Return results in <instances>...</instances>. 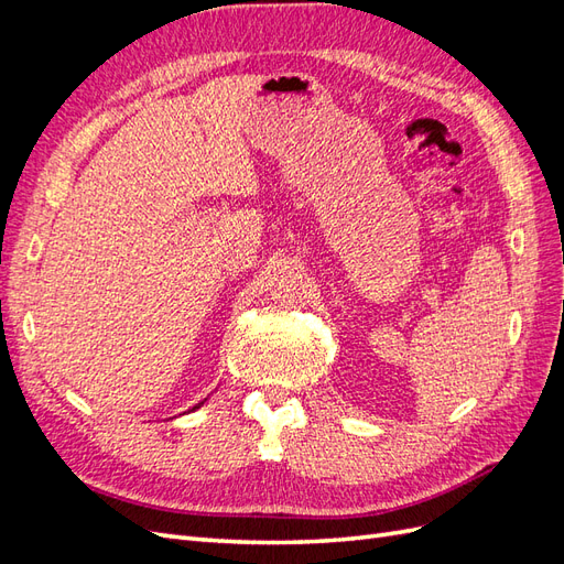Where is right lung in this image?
Segmentation results:
<instances>
[{
	"label": "right lung",
	"instance_id": "add662e5",
	"mask_svg": "<svg viewBox=\"0 0 564 564\" xmlns=\"http://www.w3.org/2000/svg\"><path fill=\"white\" fill-rule=\"evenodd\" d=\"M199 404H202V402H199ZM199 404H197V406H193V409H199Z\"/></svg>",
	"mask_w": 564,
	"mask_h": 564
}]
</instances>
